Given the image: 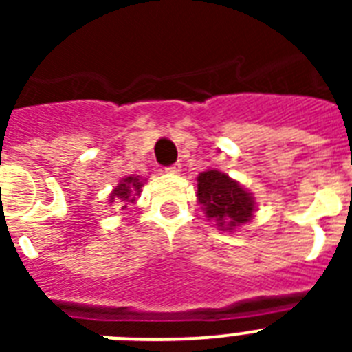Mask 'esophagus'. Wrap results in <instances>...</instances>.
Returning <instances> with one entry per match:
<instances>
[{
	"label": "esophagus",
	"instance_id": "1",
	"mask_svg": "<svg viewBox=\"0 0 352 352\" xmlns=\"http://www.w3.org/2000/svg\"><path fill=\"white\" fill-rule=\"evenodd\" d=\"M166 173H169V174H179V173H182V164H173V166L166 167Z\"/></svg>",
	"mask_w": 352,
	"mask_h": 352
}]
</instances>
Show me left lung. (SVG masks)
<instances>
[{"label": "left lung", "mask_w": 352, "mask_h": 352, "mask_svg": "<svg viewBox=\"0 0 352 352\" xmlns=\"http://www.w3.org/2000/svg\"><path fill=\"white\" fill-rule=\"evenodd\" d=\"M197 199L208 219L217 220L226 231L248 222L256 210L254 197L243 186L214 169L199 174Z\"/></svg>", "instance_id": "8db88e82"}]
</instances>
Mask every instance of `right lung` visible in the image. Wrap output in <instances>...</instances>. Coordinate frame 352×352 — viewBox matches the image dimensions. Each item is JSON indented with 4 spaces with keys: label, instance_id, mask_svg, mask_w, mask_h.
Instances as JSON below:
<instances>
[{
    "label": "right lung",
    "instance_id": "1",
    "mask_svg": "<svg viewBox=\"0 0 352 352\" xmlns=\"http://www.w3.org/2000/svg\"><path fill=\"white\" fill-rule=\"evenodd\" d=\"M141 186H142V182L139 179V176H129V178H123L120 182V185L113 190V194H111V203H114L116 199H121L123 203H133V201H135V195L141 194Z\"/></svg>",
    "mask_w": 352,
    "mask_h": 352
}]
</instances>
